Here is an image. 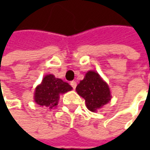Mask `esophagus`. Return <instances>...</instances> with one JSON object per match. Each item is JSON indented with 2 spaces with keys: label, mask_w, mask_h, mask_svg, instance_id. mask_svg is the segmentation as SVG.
Segmentation results:
<instances>
[{
  "label": "esophagus",
  "mask_w": 150,
  "mask_h": 150,
  "mask_svg": "<svg viewBox=\"0 0 150 150\" xmlns=\"http://www.w3.org/2000/svg\"><path fill=\"white\" fill-rule=\"evenodd\" d=\"M70 85L72 86L73 89H75V88H76V87H77V83H76L75 81H72V82L70 83Z\"/></svg>",
  "instance_id": "esophagus-1"
}]
</instances>
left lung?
<instances>
[{
    "label": "left lung",
    "mask_w": 150,
    "mask_h": 150,
    "mask_svg": "<svg viewBox=\"0 0 150 150\" xmlns=\"http://www.w3.org/2000/svg\"><path fill=\"white\" fill-rule=\"evenodd\" d=\"M79 95L85 99L86 106L92 112H96L111 100L112 96L108 85L99 74L88 71L76 88Z\"/></svg>",
    "instance_id": "1"
}]
</instances>
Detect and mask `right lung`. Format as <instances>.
<instances>
[{"label":"right lung","mask_w":150,"mask_h":150,"mask_svg":"<svg viewBox=\"0 0 150 150\" xmlns=\"http://www.w3.org/2000/svg\"><path fill=\"white\" fill-rule=\"evenodd\" d=\"M72 89L69 84L54 75H46L42 83L36 88L34 100L40 106L48 107L50 109L57 105L61 94Z\"/></svg>","instance_id":"add662e5"}]
</instances>
